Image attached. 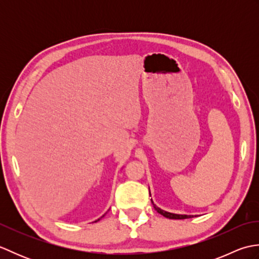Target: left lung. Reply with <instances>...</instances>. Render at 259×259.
<instances>
[{
	"mask_svg": "<svg viewBox=\"0 0 259 259\" xmlns=\"http://www.w3.org/2000/svg\"><path fill=\"white\" fill-rule=\"evenodd\" d=\"M151 201H152V200H151ZM152 205H153V207H155V209H156V210H157L159 213L162 214L163 217L169 218V219H186V218L194 217V216H191V214H189V216H188V214H177V213H171V212L164 211V210H162V209L157 207L153 202H152Z\"/></svg>",
	"mask_w": 259,
	"mask_h": 259,
	"instance_id": "obj_1",
	"label": "left lung"
}]
</instances>
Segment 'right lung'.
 <instances>
[{
	"mask_svg": "<svg viewBox=\"0 0 259 259\" xmlns=\"http://www.w3.org/2000/svg\"><path fill=\"white\" fill-rule=\"evenodd\" d=\"M98 221H99V219H98ZM98 221H96V222H98Z\"/></svg>",
	"mask_w": 259,
	"mask_h": 259,
	"instance_id": "add662e5",
	"label": "right lung"
}]
</instances>
